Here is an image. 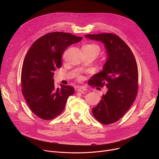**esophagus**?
Instances as JSON below:
<instances>
[{
	"label": "esophagus",
	"instance_id": "obj_1",
	"mask_svg": "<svg viewBox=\"0 0 159 159\" xmlns=\"http://www.w3.org/2000/svg\"><path fill=\"white\" fill-rule=\"evenodd\" d=\"M87 90V89L85 87H79L77 89V91L80 92V93H82L86 92Z\"/></svg>",
	"mask_w": 159,
	"mask_h": 159
}]
</instances>
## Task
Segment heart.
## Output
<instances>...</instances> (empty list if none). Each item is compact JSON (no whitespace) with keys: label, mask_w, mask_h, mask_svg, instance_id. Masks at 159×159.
Segmentation results:
<instances>
[{"label":"heart","mask_w":159,"mask_h":159,"mask_svg":"<svg viewBox=\"0 0 159 159\" xmlns=\"http://www.w3.org/2000/svg\"><path fill=\"white\" fill-rule=\"evenodd\" d=\"M84 47H87V48H91V49H96V50H98L99 51V47L98 46V45H96V44H88L85 45ZM79 79H82V77H79Z\"/></svg>","instance_id":"1"}]
</instances>
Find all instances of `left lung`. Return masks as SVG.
Segmentation results:
<instances>
[{
    "label": "left lung",
    "instance_id": "1",
    "mask_svg": "<svg viewBox=\"0 0 159 159\" xmlns=\"http://www.w3.org/2000/svg\"><path fill=\"white\" fill-rule=\"evenodd\" d=\"M85 36L101 41L107 50V60L102 71L90 79L89 85L107 88L101 101L93 108V114L102 124H112L125 115L137 96V61L129 47L115 34H86Z\"/></svg>",
    "mask_w": 159,
    "mask_h": 159
}]
</instances>
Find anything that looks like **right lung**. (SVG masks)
I'll return each mask as SVG.
<instances>
[{
  "instance_id": "1",
  "label": "right lung",
  "mask_w": 159,
  "mask_h": 159,
  "mask_svg": "<svg viewBox=\"0 0 159 159\" xmlns=\"http://www.w3.org/2000/svg\"><path fill=\"white\" fill-rule=\"evenodd\" d=\"M82 39L71 33H49L35 41L29 49L22 66L21 91L38 118H56L63 111L68 98L74 94L75 89L70 85L55 89L53 71L61 66L66 48Z\"/></svg>"
}]
</instances>
